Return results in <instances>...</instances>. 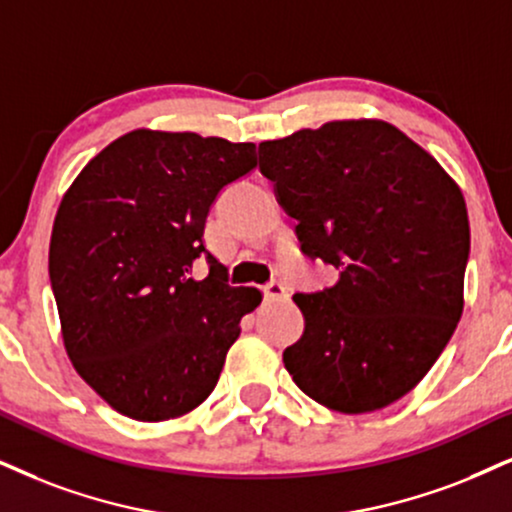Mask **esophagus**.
<instances>
[{"label": "esophagus", "mask_w": 512, "mask_h": 512, "mask_svg": "<svg viewBox=\"0 0 512 512\" xmlns=\"http://www.w3.org/2000/svg\"><path fill=\"white\" fill-rule=\"evenodd\" d=\"M262 293H264V300H267V302L288 300V290H286V286H283V283H278V281L267 283V286L262 288Z\"/></svg>", "instance_id": "34e87169"}]
</instances>
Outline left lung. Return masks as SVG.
Here are the masks:
<instances>
[{"label":"left lung","mask_w":512,"mask_h":512,"mask_svg":"<svg viewBox=\"0 0 512 512\" xmlns=\"http://www.w3.org/2000/svg\"><path fill=\"white\" fill-rule=\"evenodd\" d=\"M260 172L297 219L304 255L340 271L335 286L293 295L304 333L283 364L326 409H385L425 378L461 321L470 255L461 189L383 120L262 141Z\"/></svg>","instance_id":"8db88e82"}]
</instances>
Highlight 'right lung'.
Returning <instances> with one entry per match:
<instances>
[{
    "label": "right lung",
    "mask_w": 512,
    "mask_h": 512,
    "mask_svg": "<svg viewBox=\"0 0 512 512\" xmlns=\"http://www.w3.org/2000/svg\"><path fill=\"white\" fill-rule=\"evenodd\" d=\"M255 167V144L134 129L89 160L58 205L49 278L63 345L122 416L170 420L215 390L262 293L226 283L203 243L205 219ZM200 256L211 274L196 282Z\"/></svg>",
    "instance_id": "add662e5"
}]
</instances>
